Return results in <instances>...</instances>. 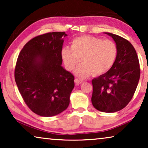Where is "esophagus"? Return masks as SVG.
I'll return each instance as SVG.
<instances>
[{
	"label": "esophagus",
	"mask_w": 148,
	"mask_h": 148,
	"mask_svg": "<svg viewBox=\"0 0 148 148\" xmlns=\"http://www.w3.org/2000/svg\"><path fill=\"white\" fill-rule=\"evenodd\" d=\"M75 83L76 84L79 85V84H82V83H83V81H82V80H81V79H79L76 78V79H75Z\"/></svg>",
	"instance_id": "esophagus-1"
}]
</instances>
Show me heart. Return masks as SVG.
I'll use <instances>...</instances> for the list:
<instances>
[{
	"label": "heart",
	"instance_id": "obj_1",
	"mask_svg": "<svg viewBox=\"0 0 148 148\" xmlns=\"http://www.w3.org/2000/svg\"><path fill=\"white\" fill-rule=\"evenodd\" d=\"M118 47L114 42L92 36H81L71 42V48L61 51L62 62L68 71H75L79 77L86 78L94 74L101 75L108 72L116 61Z\"/></svg>",
	"mask_w": 148,
	"mask_h": 148
}]
</instances>
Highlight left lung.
<instances>
[{"instance_id": "obj_1", "label": "left lung", "mask_w": 148, "mask_h": 148, "mask_svg": "<svg viewBox=\"0 0 148 148\" xmlns=\"http://www.w3.org/2000/svg\"><path fill=\"white\" fill-rule=\"evenodd\" d=\"M118 47V56L106 73L93 79L92 102L97 110L114 112L124 108L132 99L140 77L137 52L128 40L111 33Z\"/></svg>"}]
</instances>
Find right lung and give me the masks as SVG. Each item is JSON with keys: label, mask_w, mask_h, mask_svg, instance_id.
<instances>
[{"label": "right lung", "mask_w": 148, "mask_h": 148, "mask_svg": "<svg viewBox=\"0 0 148 148\" xmlns=\"http://www.w3.org/2000/svg\"><path fill=\"white\" fill-rule=\"evenodd\" d=\"M65 36L64 32L36 36L25 44L18 56L16 84L27 106L40 116H55L69 104L75 78L61 66Z\"/></svg>", "instance_id": "1"}]
</instances>
